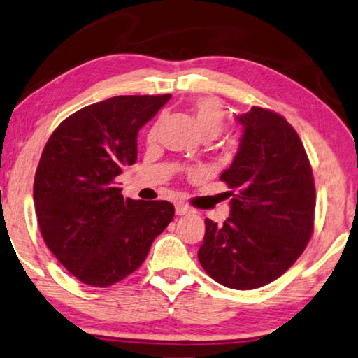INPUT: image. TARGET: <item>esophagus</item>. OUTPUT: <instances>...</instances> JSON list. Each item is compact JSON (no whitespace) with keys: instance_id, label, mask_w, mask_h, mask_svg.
<instances>
[{"instance_id":"34e87169","label":"esophagus","mask_w":358,"mask_h":358,"mask_svg":"<svg viewBox=\"0 0 358 358\" xmlns=\"http://www.w3.org/2000/svg\"><path fill=\"white\" fill-rule=\"evenodd\" d=\"M192 213V210L184 206V204H176V214L178 215H189Z\"/></svg>"}]
</instances>
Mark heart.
Returning a JSON list of instances; mask_svg holds the SVG:
<instances>
[{"label": "heart", "instance_id": "heart-1", "mask_svg": "<svg viewBox=\"0 0 358 358\" xmlns=\"http://www.w3.org/2000/svg\"><path fill=\"white\" fill-rule=\"evenodd\" d=\"M193 119L200 134L215 138L225 127V114L220 104L213 98H203L193 104Z\"/></svg>", "mask_w": 358, "mask_h": 358}]
</instances>
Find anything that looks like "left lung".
<instances>
[{
    "label": "left lung",
    "mask_w": 358,
    "mask_h": 358,
    "mask_svg": "<svg viewBox=\"0 0 358 358\" xmlns=\"http://www.w3.org/2000/svg\"><path fill=\"white\" fill-rule=\"evenodd\" d=\"M239 148L220 180L230 187V217L204 220L198 260L234 290L266 285L303 254L314 227L315 187L306 150L282 115L252 108L236 115Z\"/></svg>",
    "instance_id": "obj_1"
}]
</instances>
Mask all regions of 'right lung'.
Here are the masks:
<instances>
[{
	"label": "right lung",
	"instance_id": "add662e5",
	"mask_svg": "<svg viewBox=\"0 0 358 358\" xmlns=\"http://www.w3.org/2000/svg\"><path fill=\"white\" fill-rule=\"evenodd\" d=\"M171 95L113 96L64 119L34 176V210L57 260L93 287L130 276L174 217L168 201L122 196L115 178L138 158V133Z\"/></svg>",
	"mask_w": 358,
	"mask_h": 358
}]
</instances>
